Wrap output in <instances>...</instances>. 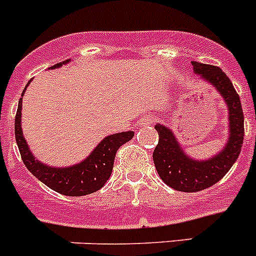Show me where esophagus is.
I'll use <instances>...</instances> for the list:
<instances>
[{
	"instance_id": "34e87169",
	"label": "esophagus",
	"mask_w": 256,
	"mask_h": 256,
	"mask_svg": "<svg viewBox=\"0 0 256 256\" xmlns=\"http://www.w3.org/2000/svg\"><path fill=\"white\" fill-rule=\"evenodd\" d=\"M154 123V119L151 116H144L138 120L140 126H150V124Z\"/></svg>"
}]
</instances>
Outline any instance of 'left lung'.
Here are the masks:
<instances>
[{
	"mask_svg": "<svg viewBox=\"0 0 256 256\" xmlns=\"http://www.w3.org/2000/svg\"><path fill=\"white\" fill-rule=\"evenodd\" d=\"M194 73L219 92L228 108V140L219 152L205 160L188 156L173 130L156 124L159 144L152 158L162 182L182 192H198L216 184L224 177L238 158L244 144V112L241 101L230 79L220 68L191 61Z\"/></svg>",
	"mask_w": 256,
	"mask_h": 256,
	"instance_id": "left-lung-1",
	"label": "left lung"
}]
</instances>
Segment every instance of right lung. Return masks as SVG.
Instances as JSON below:
<instances>
[{
  "label": "right lung",
  "instance_id": "right-lung-1",
  "mask_svg": "<svg viewBox=\"0 0 256 256\" xmlns=\"http://www.w3.org/2000/svg\"><path fill=\"white\" fill-rule=\"evenodd\" d=\"M70 62V60H65L62 62L51 66V69H58L62 65ZM22 94V98L18 105L16 116H15V138H16L18 148L22 155V162L26 164L28 170L36 178L44 183L54 191L58 192L61 195L66 196H84L96 192L104 187L108 180L112 176V166H114L115 154L118 148L126 142L130 141L134 136V132L115 133V134L106 136L105 138L97 144L90 155L83 162L70 166H51L46 165L32 154L28 144H26L22 130V96L26 94V87Z\"/></svg>",
  "mask_w": 256,
  "mask_h": 256
}]
</instances>
